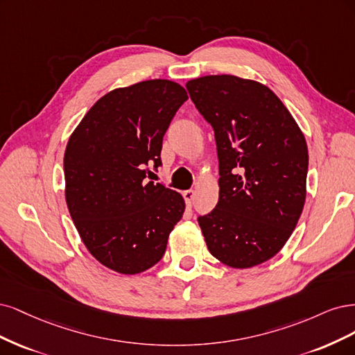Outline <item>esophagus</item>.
I'll list each match as a JSON object with an SVG mask.
<instances>
[{
  "instance_id": "esophagus-1",
  "label": "esophagus",
  "mask_w": 355,
  "mask_h": 355,
  "mask_svg": "<svg viewBox=\"0 0 355 355\" xmlns=\"http://www.w3.org/2000/svg\"><path fill=\"white\" fill-rule=\"evenodd\" d=\"M182 198H184V200H186V203L187 205H191L193 203V198H194V190H184L182 191Z\"/></svg>"
}]
</instances>
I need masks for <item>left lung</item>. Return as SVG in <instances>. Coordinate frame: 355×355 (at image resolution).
<instances>
[{
	"mask_svg": "<svg viewBox=\"0 0 355 355\" xmlns=\"http://www.w3.org/2000/svg\"><path fill=\"white\" fill-rule=\"evenodd\" d=\"M186 87L211 123L218 156V203L198 216L205 242L225 266H258L284 246L301 216L308 173L304 134L259 83L211 75Z\"/></svg>",
	"mask_w": 355,
	"mask_h": 355,
	"instance_id": "left-lung-1",
	"label": "left lung"
}]
</instances>
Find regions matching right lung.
<instances>
[{
    "instance_id": "add662e5",
    "label": "right lung",
    "mask_w": 355,
    "mask_h": 355,
    "mask_svg": "<svg viewBox=\"0 0 355 355\" xmlns=\"http://www.w3.org/2000/svg\"><path fill=\"white\" fill-rule=\"evenodd\" d=\"M187 98L166 79L113 89L67 143V208L89 254L110 270L137 274L157 264L182 218L184 199L152 181V169L162 165L164 135Z\"/></svg>"
}]
</instances>
